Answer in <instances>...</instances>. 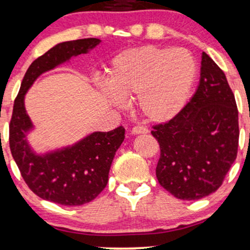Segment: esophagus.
<instances>
[{
  "mask_svg": "<svg viewBox=\"0 0 250 250\" xmlns=\"http://www.w3.org/2000/svg\"><path fill=\"white\" fill-rule=\"evenodd\" d=\"M147 132H148V130L146 127H144V126H134L131 130L132 134H145Z\"/></svg>",
  "mask_w": 250,
  "mask_h": 250,
  "instance_id": "obj_1",
  "label": "esophagus"
}]
</instances>
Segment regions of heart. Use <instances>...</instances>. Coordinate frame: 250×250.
Here are the masks:
<instances>
[{"label": "heart", "mask_w": 250, "mask_h": 250, "mask_svg": "<svg viewBox=\"0 0 250 250\" xmlns=\"http://www.w3.org/2000/svg\"><path fill=\"white\" fill-rule=\"evenodd\" d=\"M196 74V61L184 48L147 45L126 50L113 58L107 69L111 101L119 105L123 98L138 96L145 118L168 122L186 105Z\"/></svg>", "instance_id": "obj_1"}]
</instances>
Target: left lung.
<instances>
[{"label":"left lung","instance_id":"8db88e82","mask_svg":"<svg viewBox=\"0 0 250 250\" xmlns=\"http://www.w3.org/2000/svg\"><path fill=\"white\" fill-rule=\"evenodd\" d=\"M152 134L161 150L156 177L172 196L196 200L219 189L238 154V107L224 72L205 52L195 95Z\"/></svg>","mask_w":250,"mask_h":250}]
</instances>
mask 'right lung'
Returning a JSON list of instances; mask_svg holds the SVG:
<instances>
[{"instance_id":"right-lung-1","label":"right lung","mask_w":250,"mask_h":250,"mask_svg":"<svg viewBox=\"0 0 250 250\" xmlns=\"http://www.w3.org/2000/svg\"><path fill=\"white\" fill-rule=\"evenodd\" d=\"M100 42L97 38H85L55 45L30 64L14 103L9 126L12 158L37 196L60 205H83L103 191L115 154L124 141L125 128L119 126L110 132H94L70 146L37 154L27 143L33 124L24 98L42 74L68 62L73 57L88 53Z\"/></svg>"}]
</instances>
